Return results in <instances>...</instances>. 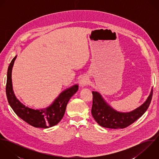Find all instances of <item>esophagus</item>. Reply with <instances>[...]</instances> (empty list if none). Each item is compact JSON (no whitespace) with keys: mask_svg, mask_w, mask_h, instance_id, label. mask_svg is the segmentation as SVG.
I'll use <instances>...</instances> for the list:
<instances>
[{"mask_svg":"<svg viewBox=\"0 0 159 159\" xmlns=\"http://www.w3.org/2000/svg\"><path fill=\"white\" fill-rule=\"evenodd\" d=\"M80 86L81 87H84L89 84V80L88 76H83L80 80Z\"/></svg>","mask_w":159,"mask_h":159,"instance_id":"1","label":"esophagus"}]
</instances>
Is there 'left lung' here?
I'll list each match as a JSON object with an SVG mask.
<instances>
[{
	"mask_svg": "<svg viewBox=\"0 0 159 159\" xmlns=\"http://www.w3.org/2000/svg\"><path fill=\"white\" fill-rule=\"evenodd\" d=\"M153 91L146 102L135 110L127 113L117 111L103 99L100 93L92 91L93 101L91 113L95 121L102 127L108 129H124L139 118L148 110L152 97Z\"/></svg>",
	"mask_w": 159,
	"mask_h": 159,
	"instance_id": "obj_1",
	"label": "left lung"
}]
</instances>
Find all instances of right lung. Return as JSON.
<instances>
[{
    "label": "right lung",
    "mask_w": 159,
    "mask_h": 159,
    "mask_svg": "<svg viewBox=\"0 0 159 159\" xmlns=\"http://www.w3.org/2000/svg\"><path fill=\"white\" fill-rule=\"evenodd\" d=\"M16 57L12 59L7 71L6 94L10 107L18 116L33 127L47 129L56 125L62 119L68 101L78 90V85L75 84L62 92L47 108L34 110L25 107L16 97L13 90L11 71Z\"/></svg>",
    "instance_id": "right-lung-1"
}]
</instances>
